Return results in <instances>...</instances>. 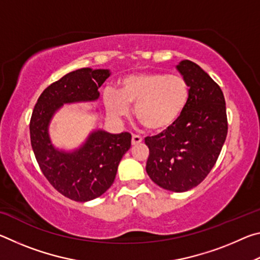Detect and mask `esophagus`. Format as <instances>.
<instances>
[{"label":"esophagus","mask_w":260,"mask_h":260,"mask_svg":"<svg viewBox=\"0 0 260 260\" xmlns=\"http://www.w3.org/2000/svg\"><path fill=\"white\" fill-rule=\"evenodd\" d=\"M142 138L139 135H133L132 136V146L135 147V146H139V144L142 143Z\"/></svg>","instance_id":"34e87169"}]
</instances>
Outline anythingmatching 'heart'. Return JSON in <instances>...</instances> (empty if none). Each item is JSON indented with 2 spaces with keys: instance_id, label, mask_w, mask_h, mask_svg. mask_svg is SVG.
Wrapping results in <instances>:
<instances>
[{
  "instance_id": "obj_1",
  "label": "heart",
  "mask_w": 260,
  "mask_h": 260,
  "mask_svg": "<svg viewBox=\"0 0 260 260\" xmlns=\"http://www.w3.org/2000/svg\"><path fill=\"white\" fill-rule=\"evenodd\" d=\"M190 88L180 76L162 72H140L122 78L119 93L104 91V103L114 118L125 117L134 105L135 118L148 131L160 133L173 126L186 110Z\"/></svg>"
}]
</instances>
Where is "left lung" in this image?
<instances>
[{"instance_id": "8db88e82", "label": "left lung", "mask_w": 260, "mask_h": 260, "mask_svg": "<svg viewBox=\"0 0 260 260\" xmlns=\"http://www.w3.org/2000/svg\"><path fill=\"white\" fill-rule=\"evenodd\" d=\"M190 88L186 110L173 126L147 136V173L158 186L183 192L199 186L225 143L228 124L222 90L203 69L184 59L177 65Z\"/></svg>"}]
</instances>
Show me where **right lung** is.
I'll use <instances>...</instances> for the list:
<instances>
[{
	"mask_svg": "<svg viewBox=\"0 0 260 260\" xmlns=\"http://www.w3.org/2000/svg\"><path fill=\"white\" fill-rule=\"evenodd\" d=\"M109 77V70L90 68L65 74L42 91L30 117V144L43 175L57 191L76 202L98 199L111 187L132 135L96 129L80 148L64 151L51 143L49 124L64 104L98 100L99 88Z\"/></svg>",
	"mask_w": 260,
	"mask_h": 260,
	"instance_id": "right-lung-1",
	"label": "right lung"
}]
</instances>
